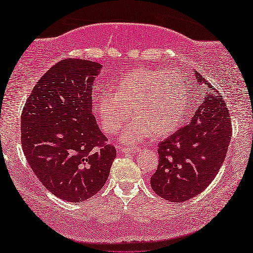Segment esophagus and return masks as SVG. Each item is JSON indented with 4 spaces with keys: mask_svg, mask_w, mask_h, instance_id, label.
<instances>
[{
    "mask_svg": "<svg viewBox=\"0 0 253 253\" xmlns=\"http://www.w3.org/2000/svg\"><path fill=\"white\" fill-rule=\"evenodd\" d=\"M119 151L122 152L123 154H134L136 152H138V148L135 147V148H129V147H119Z\"/></svg>",
    "mask_w": 253,
    "mask_h": 253,
    "instance_id": "obj_1",
    "label": "esophagus"
}]
</instances>
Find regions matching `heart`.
Wrapping results in <instances>:
<instances>
[{
	"label": "heart",
	"mask_w": 253,
	"mask_h": 253,
	"mask_svg": "<svg viewBox=\"0 0 253 253\" xmlns=\"http://www.w3.org/2000/svg\"><path fill=\"white\" fill-rule=\"evenodd\" d=\"M131 112L120 142L135 145L153 134L164 137L186 119L189 106L184 84L169 70H141L119 80L115 95L102 93L94 100V110L107 134H116Z\"/></svg>",
	"instance_id": "b5f03b06"
}]
</instances>
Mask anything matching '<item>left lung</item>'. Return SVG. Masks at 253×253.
I'll list each match as a JSON object with an SVG mask.
<instances>
[{"mask_svg": "<svg viewBox=\"0 0 253 253\" xmlns=\"http://www.w3.org/2000/svg\"><path fill=\"white\" fill-rule=\"evenodd\" d=\"M189 84L194 116L159 144L151 187L162 198L182 203L204 191L218 173L232 136L224 98L197 71Z\"/></svg>", "mask_w": 253, "mask_h": 253, "instance_id": "1", "label": "left lung"}]
</instances>
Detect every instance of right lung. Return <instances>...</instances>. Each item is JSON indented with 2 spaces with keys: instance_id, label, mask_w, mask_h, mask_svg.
<instances>
[{
  "instance_id": "obj_1",
  "label": "right lung",
  "mask_w": 253,
  "mask_h": 253,
  "mask_svg": "<svg viewBox=\"0 0 253 253\" xmlns=\"http://www.w3.org/2000/svg\"><path fill=\"white\" fill-rule=\"evenodd\" d=\"M102 65L67 58L42 76L21 114L26 159L43 187L71 203L105 186L116 148L92 114V87Z\"/></svg>"
}]
</instances>
